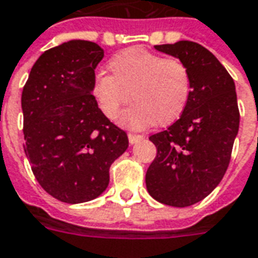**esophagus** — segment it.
I'll return each mask as SVG.
<instances>
[{"label": "esophagus", "instance_id": "1", "mask_svg": "<svg viewBox=\"0 0 258 258\" xmlns=\"http://www.w3.org/2000/svg\"><path fill=\"white\" fill-rule=\"evenodd\" d=\"M139 139H144V137H142V135H138V134H131V133L128 134V141L131 145L135 144V142H138Z\"/></svg>", "mask_w": 258, "mask_h": 258}]
</instances>
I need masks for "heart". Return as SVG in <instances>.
<instances>
[{
  "instance_id": "heart-1",
  "label": "heart",
  "mask_w": 258,
  "mask_h": 258,
  "mask_svg": "<svg viewBox=\"0 0 258 258\" xmlns=\"http://www.w3.org/2000/svg\"><path fill=\"white\" fill-rule=\"evenodd\" d=\"M110 75L97 74L91 94L105 117L114 120L124 110L119 123L124 128L145 130L175 123L186 110L191 95V76L179 58L133 47L116 54L108 62Z\"/></svg>"
}]
</instances>
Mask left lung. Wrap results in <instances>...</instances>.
I'll return each mask as SVG.
<instances>
[{
    "label": "left lung",
    "instance_id": "8db88e82",
    "mask_svg": "<svg viewBox=\"0 0 258 258\" xmlns=\"http://www.w3.org/2000/svg\"><path fill=\"white\" fill-rule=\"evenodd\" d=\"M154 47L187 66L191 95L172 125L149 137L157 154L146 172V188L161 204L190 207L216 188L230 164L239 128L235 83L200 43L179 41Z\"/></svg>",
    "mask_w": 258,
    "mask_h": 258
}]
</instances>
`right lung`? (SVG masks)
Returning a JSON list of instances; mask_svg holds the SVG:
<instances>
[{
    "mask_svg": "<svg viewBox=\"0 0 258 258\" xmlns=\"http://www.w3.org/2000/svg\"><path fill=\"white\" fill-rule=\"evenodd\" d=\"M102 57L94 42H64L42 53L23 87V146L32 173L67 204L102 194L110 165L128 148L125 131L105 117L91 94Z\"/></svg>",
    "mask_w": 258,
    "mask_h": 258,
    "instance_id": "1",
    "label": "right lung"
}]
</instances>
